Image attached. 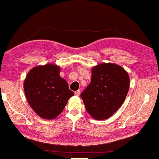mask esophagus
Instances as JSON below:
<instances>
[{
    "label": "esophagus",
    "instance_id": "obj_1",
    "mask_svg": "<svg viewBox=\"0 0 159 159\" xmlns=\"http://www.w3.org/2000/svg\"><path fill=\"white\" fill-rule=\"evenodd\" d=\"M80 93V90H76V91H75V95H77V96H79Z\"/></svg>",
    "mask_w": 159,
    "mask_h": 159
}]
</instances>
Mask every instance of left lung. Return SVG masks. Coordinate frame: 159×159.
<instances>
[{
	"mask_svg": "<svg viewBox=\"0 0 159 159\" xmlns=\"http://www.w3.org/2000/svg\"><path fill=\"white\" fill-rule=\"evenodd\" d=\"M129 88L126 70L114 64H101L92 69L90 84L80 93L87 112L102 120L114 114L124 102Z\"/></svg>",
	"mask_w": 159,
	"mask_h": 159,
	"instance_id": "obj_1",
	"label": "left lung"
}]
</instances>
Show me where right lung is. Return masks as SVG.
Returning a JSON list of instances; mask_svg holds the SVG:
<instances>
[{"label":"right lung","mask_w":159,"mask_h":159,"mask_svg":"<svg viewBox=\"0 0 159 159\" xmlns=\"http://www.w3.org/2000/svg\"><path fill=\"white\" fill-rule=\"evenodd\" d=\"M60 68L47 64L30 70L24 82V90L29 104L42 118L57 117L74 95L68 83L60 77Z\"/></svg>","instance_id":"obj_1"}]
</instances>
